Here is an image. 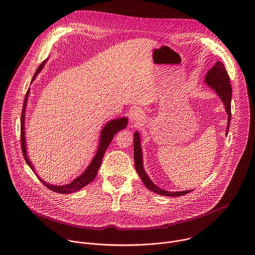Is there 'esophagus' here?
I'll return each mask as SVG.
<instances>
[{
  "mask_svg": "<svg viewBox=\"0 0 255 255\" xmlns=\"http://www.w3.org/2000/svg\"><path fill=\"white\" fill-rule=\"evenodd\" d=\"M129 121L133 126H137L142 121V115L141 112L137 109L133 110L129 115Z\"/></svg>",
  "mask_w": 255,
  "mask_h": 255,
  "instance_id": "34e87169",
  "label": "esophagus"
}]
</instances>
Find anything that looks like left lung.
Returning <instances> with one entry per match:
<instances>
[{"label": "left lung", "instance_id": "8db88e82", "mask_svg": "<svg viewBox=\"0 0 255 255\" xmlns=\"http://www.w3.org/2000/svg\"><path fill=\"white\" fill-rule=\"evenodd\" d=\"M205 83L208 85L209 87H211L220 97L222 100L225 110L228 114V121H227V128H226V134L228 133L229 126H230V119H231V94H232V88L230 85V80L229 76L226 72V69L224 65L220 62L217 61L215 65L207 72L206 77H205ZM142 149H141V144H140V135L136 131L134 133V163H135V168L136 171L139 174L141 180L143 181L144 185L151 191L164 195V196H182L187 193H189L191 190H186V191H181V192H171V191H166L163 190L159 187H157L151 179L148 177L146 174L144 168H143V159H142Z\"/></svg>", "mask_w": 255, "mask_h": 255}]
</instances>
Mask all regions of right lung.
I'll list each match as a JSON object with an SVG mask.
<instances>
[{"label":"right lung","mask_w":255,"mask_h":255,"mask_svg":"<svg viewBox=\"0 0 255 255\" xmlns=\"http://www.w3.org/2000/svg\"><path fill=\"white\" fill-rule=\"evenodd\" d=\"M47 60H45L37 69L32 82L35 80L36 76L40 73V71L43 69L44 65L46 64ZM30 94V88L28 89L26 96H25V100H24V105H23V109H22V114H21V148H22V152L24 155V158L27 162V164L30 166V168L35 172V169L31 163V161L29 160L28 156H27V150H26V138H25V114H26V106H27V102H28V97ZM127 123H128V119L126 117L123 118H118V119H114L109 121L104 128L101 131V136H100V142H99V146L97 149V153L94 156L93 160L91 161V163L89 164V166L87 167L86 170L84 171V173H82L80 176H78L77 178H75L71 183L66 184V185H53L50 183L45 182L43 179H41L39 177V175H37V177L39 178V180L50 190L56 192V193H61V194H69V193H73L76 192L78 190H80L81 188L85 187L86 185H88L90 182H92L97 173H98V169L101 166V162L102 159L104 157V154L106 152V149L108 148L109 144L111 143V141L113 140V137L115 136V134L126 128L127 127Z\"/></svg>","instance_id":"1"}]
</instances>
